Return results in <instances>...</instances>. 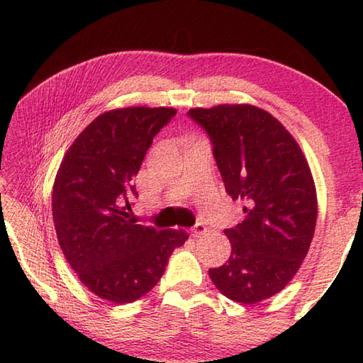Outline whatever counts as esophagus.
<instances>
[{
  "label": "esophagus",
  "mask_w": 363,
  "mask_h": 363,
  "mask_svg": "<svg viewBox=\"0 0 363 363\" xmlns=\"http://www.w3.org/2000/svg\"><path fill=\"white\" fill-rule=\"evenodd\" d=\"M206 231H208V229H206L203 223H197L192 228V238H200V235H203Z\"/></svg>",
  "instance_id": "34e87169"
}]
</instances>
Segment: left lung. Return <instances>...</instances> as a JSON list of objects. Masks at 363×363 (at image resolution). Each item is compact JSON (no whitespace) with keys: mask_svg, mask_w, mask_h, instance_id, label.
Wrapping results in <instances>:
<instances>
[{"mask_svg":"<svg viewBox=\"0 0 363 363\" xmlns=\"http://www.w3.org/2000/svg\"><path fill=\"white\" fill-rule=\"evenodd\" d=\"M213 143L226 192L245 218L224 234L231 255L210 268L213 284L239 303L278 294L301 268L313 239L316 191L303 153L268 111L252 105L189 109Z\"/></svg>","mask_w":363,"mask_h":363,"instance_id":"obj_1","label":"left lung"}]
</instances>
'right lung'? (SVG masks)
<instances>
[{"label": "right lung", "mask_w": 363, "mask_h": 363, "mask_svg": "<svg viewBox=\"0 0 363 363\" xmlns=\"http://www.w3.org/2000/svg\"><path fill=\"white\" fill-rule=\"evenodd\" d=\"M174 108L129 106L100 114L69 147L57 169L51 206L57 240L80 283L114 303L134 302L163 276L184 229L135 224L134 177L153 137Z\"/></svg>", "instance_id": "1"}]
</instances>
